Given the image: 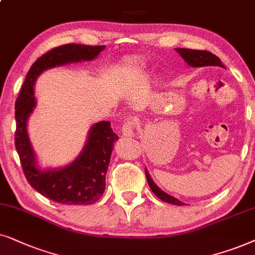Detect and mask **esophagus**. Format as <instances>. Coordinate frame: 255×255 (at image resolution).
<instances>
[{"label": "esophagus", "mask_w": 255, "mask_h": 255, "mask_svg": "<svg viewBox=\"0 0 255 255\" xmlns=\"http://www.w3.org/2000/svg\"><path fill=\"white\" fill-rule=\"evenodd\" d=\"M135 126H136V120L133 118L130 119H127V120L125 121L124 126H122V135L126 137H129V136H133V135L135 134L134 131V128Z\"/></svg>", "instance_id": "34e87169"}]
</instances>
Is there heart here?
I'll return each mask as SVG.
<instances>
[{
	"instance_id": "heart-1",
	"label": "heart",
	"mask_w": 255,
	"mask_h": 255,
	"mask_svg": "<svg viewBox=\"0 0 255 255\" xmlns=\"http://www.w3.org/2000/svg\"><path fill=\"white\" fill-rule=\"evenodd\" d=\"M138 72H140V69H135V70H134V73H135V74H137Z\"/></svg>"
}]
</instances>
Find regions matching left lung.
<instances>
[{
	"mask_svg": "<svg viewBox=\"0 0 255 255\" xmlns=\"http://www.w3.org/2000/svg\"><path fill=\"white\" fill-rule=\"evenodd\" d=\"M176 51L181 54V57L185 60L186 64L191 67H206V66H219V67H225L220 62V59L216 54H213L209 51L204 50H192V49H176ZM145 177H147L148 184L150 186L151 191L158 197L159 199L165 203H170L174 205H185V203L178 201L177 198L168 195L167 192H164L163 190L158 188L155 184V182L152 181V178L149 175L147 169H145Z\"/></svg>",
	"mask_w": 255,
	"mask_h": 255,
	"instance_id": "obj_1",
	"label": "left lung"
}]
</instances>
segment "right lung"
I'll return each mask as SVG.
<instances>
[{"instance_id": "add662e5", "label": "right lung", "mask_w": 255, "mask_h": 255, "mask_svg": "<svg viewBox=\"0 0 255 255\" xmlns=\"http://www.w3.org/2000/svg\"><path fill=\"white\" fill-rule=\"evenodd\" d=\"M104 49L105 45L72 43L44 53L29 70L15 104V147L25 178L40 195L60 204L88 205L99 201L106 186L113 144L119 136L112 129L110 121L97 122L90 128L85 147L72 163L64 168L40 170L26 129V121L36 107L33 86L39 74L45 70L93 60Z\"/></svg>"}]
</instances>
